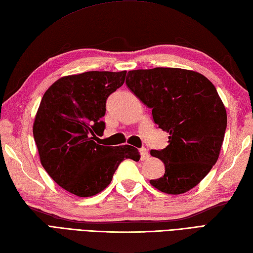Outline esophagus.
<instances>
[{"mask_svg":"<svg viewBox=\"0 0 253 253\" xmlns=\"http://www.w3.org/2000/svg\"><path fill=\"white\" fill-rule=\"evenodd\" d=\"M140 157H141V160H147L149 158V152L146 148L140 149Z\"/></svg>","mask_w":253,"mask_h":253,"instance_id":"obj_1","label":"esophagus"}]
</instances>
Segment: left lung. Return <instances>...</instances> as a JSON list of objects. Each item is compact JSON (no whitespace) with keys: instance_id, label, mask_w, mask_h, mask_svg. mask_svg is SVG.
Masks as SVG:
<instances>
[{"instance_id":"left-lung-1","label":"left lung","mask_w":253,"mask_h":253,"mask_svg":"<svg viewBox=\"0 0 253 253\" xmlns=\"http://www.w3.org/2000/svg\"><path fill=\"white\" fill-rule=\"evenodd\" d=\"M126 84L169 133L168 147L150 151L165 166L150 184L169 195L190 190L216 163L226 130V110L214 84L201 74L171 67L130 71Z\"/></svg>"}]
</instances>
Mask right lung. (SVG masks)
<instances>
[{
	"mask_svg": "<svg viewBox=\"0 0 253 253\" xmlns=\"http://www.w3.org/2000/svg\"><path fill=\"white\" fill-rule=\"evenodd\" d=\"M126 71L85 72L56 80L37 112L34 138L41 164L58 186L78 197H92L110 185L125 159L140 160L131 146L94 142L103 132L106 100L125 82Z\"/></svg>",
	"mask_w": 253,
	"mask_h": 253,
	"instance_id": "obj_1",
	"label": "right lung"
}]
</instances>
